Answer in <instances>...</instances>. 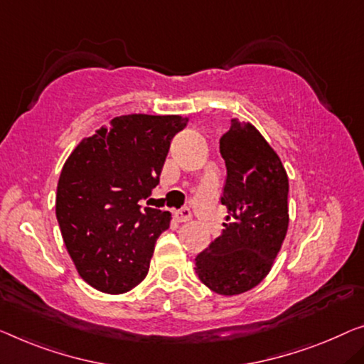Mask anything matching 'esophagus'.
Instances as JSON below:
<instances>
[{"instance_id":"esophagus-1","label":"esophagus","mask_w":364,"mask_h":364,"mask_svg":"<svg viewBox=\"0 0 364 364\" xmlns=\"http://www.w3.org/2000/svg\"><path fill=\"white\" fill-rule=\"evenodd\" d=\"M176 219H178V222H188L189 219H191V209L183 208V209L178 210Z\"/></svg>"}]
</instances>
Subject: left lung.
I'll return each instance as SVG.
<instances>
[{
  "label": "left lung",
  "instance_id": "obj_1",
  "mask_svg": "<svg viewBox=\"0 0 364 364\" xmlns=\"http://www.w3.org/2000/svg\"><path fill=\"white\" fill-rule=\"evenodd\" d=\"M227 178L222 234L196 257V274L210 291L235 296L269 273L289 224V183L276 151L252 124L234 119L220 137Z\"/></svg>",
  "mask_w": 364,
  "mask_h": 364
}]
</instances>
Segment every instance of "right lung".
<instances>
[{
	"label": "right lung",
	"instance_id": "1",
	"mask_svg": "<svg viewBox=\"0 0 364 364\" xmlns=\"http://www.w3.org/2000/svg\"><path fill=\"white\" fill-rule=\"evenodd\" d=\"M181 116L129 114L114 117L77 145L65 161L55 213L65 247L95 289L122 294L149 273L155 242L170 213L145 208Z\"/></svg>",
	"mask_w": 364,
	"mask_h": 364
}]
</instances>
